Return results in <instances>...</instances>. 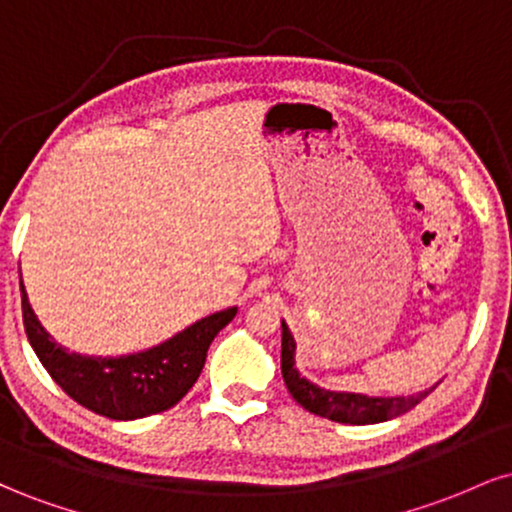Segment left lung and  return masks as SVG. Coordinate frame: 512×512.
I'll return each mask as SVG.
<instances>
[{"label":"left lung","mask_w":512,"mask_h":512,"mask_svg":"<svg viewBox=\"0 0 512 512\" xmlns=\"http://www.w3.org/2000/svg\"><path fill=\"white\" fill-rule=\"evenodd\" d=\"M293 354H296V342H293V334L286 322H281V375H284L291 397L310 414L325 416L339 424H378V421L395 419L404 411L414 409L421 399L433 392L431 387V390L416 392L411 397H368L354 395V392L322 390L298 373Z\"/></svg>","instance_id":"obj_1"}]
</instances>
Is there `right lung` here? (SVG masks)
<instances>
[{
    "label": "right lung",
    "mask_w": 512,
    "mask_h": 512,
    "mask_svg": "<svg viewBox=\"0 0 512 512\" xmlns=\"http://www.w3.org/2000/svg\"><path fill=\"white\" fill-rule=\"evenodd\" d=\"M21 284L23 327L35 356L57 385L81 407L115 421L144 419L180 402L197 383L207 361L209 344L238 313L221 310L170 337L129 356H81L62 349L35 317Z\"/></svg>",
    "instance_id": "right-lung-1"
}]
</instances>
